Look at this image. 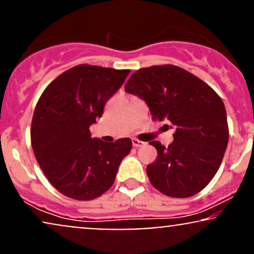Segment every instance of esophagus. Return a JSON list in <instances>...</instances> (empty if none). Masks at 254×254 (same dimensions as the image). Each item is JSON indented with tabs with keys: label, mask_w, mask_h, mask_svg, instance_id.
I'll list each match as a JSON object with an SVG mask.
<instances>
[{
	"label": "esophagus",
	"mask_w": 254,
	"mask_h": 254,
	"mask_svg": "<svg viewBox=\"0 0 254 254\" xmlns=\"http://www.w3.org/2000/svg\"><path fill=\"white\" fill-rule=\"evenodd\" d=\"M132 142H133V146H134V147H142V146L146 145L145 142L140 141V140H137V139H133Z\"/></svg>",
	"instance_id": "34e87169"
}]
</instances>
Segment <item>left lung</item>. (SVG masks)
Returning a JSON list of instances; mask_svg holds the SVG:
<instances>
[{
	"instance_id": "left-lung-1",
	"label": "left lung",
	"mask_w": 254,
	"mask_h": 254,
	"mask_svg": "<svg viewBox=\"0 0 254 254\" xmlns=\"http://www.w3.org/2000/svg\"><path fill=\"white\" fill-rule=\"evenodd\" d=\"M126 93L148 106L153 120L168 121L175 130L168 147L151 141L156 160L147 175L156 190L189 198L213 179L228 142L226 109L207 83L177 65L141 68L129 77Z\"/></svg>"
}]
</instances>
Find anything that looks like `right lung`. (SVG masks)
Listing matches in <instances>:
<instances>
[{
  "instance_id": "add662e5",
  "label": "right lung",
  "mask_w": 254,
  "mask_h": 254,
  "mask_svg": "<svg viewBox=\"0 0 254 254\" xmlns=\"http://www.w3.org/2000/svg\"><path fill=\"white\" fill-rule=\"evenodd\" d=\"M130 70L80 64L58 76L42 93L31 121V147L49 183L65 196L92 200L114 184L132 149L129 137L105 142L89 127Z\"/></svg>"
}]
</instances>
